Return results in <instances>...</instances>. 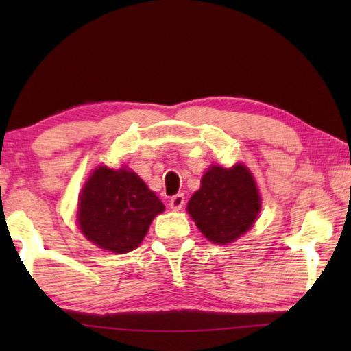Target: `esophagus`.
I'll return each instance as SVG.
<instances>
[{"label":"esophagus","mask_w":351,"mask_h":351,"mask_svg":"<svg viewBox=\"0 0 351 351\" xmlns=\"http://www.w3.org/2000/svg\"><path fill=\"white\" fill-rule=\"evenodd\" d=\"M184 201H186V198H184L182 193L175 195V197H171V199H170V204H169L170 209L175 210V212L181 210L182 206H184Z\"/></svg>","instance_id":"34e87169"}]
</instances>
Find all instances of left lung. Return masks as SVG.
<instances>
[{
  "label": "left lung",
  "instance_id": "8db88e82",
  "mask_svg": "<svg viewBox=\"0 0 351 351\" xmlns=\"http://www.w3.org/2000/svg\"><path fill=\"white\" fill-rule=\"evenodd\" d=\"M260 209L257 184L243 164L232 169L212 165L187 204L189 215L201 234L215 245H228L246 234Z\"/></svg>",
  "mask_w": 351,
  "mask_h": 351
}]
</instances>
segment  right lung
Segmentation results:
<instances>
[{
  "instance_id": "add662e5",
  "label": "right lung",
  "mask_w": 351,
  "mask_h": 351,
  "mask_svg": "<svg viewBox=\"0 0 351 351\" xmlns=\"http://www.w3.org/2000/svg\"><path fill=\"white\" fill-rule=\"evenodd\" d=\"M162 212L161 199L134 171L100 165L82 189L77 221L96 246L125 254L141 245L153 218Z\"/></svg>"
}]
</instances>
